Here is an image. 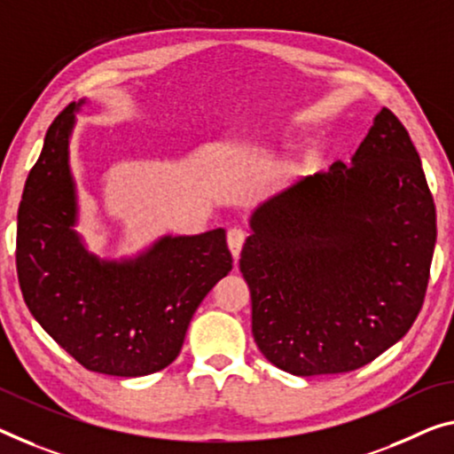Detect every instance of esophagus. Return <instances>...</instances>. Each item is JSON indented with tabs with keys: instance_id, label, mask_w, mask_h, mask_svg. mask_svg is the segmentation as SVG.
<instances>
[{
	"instance_id": "obj_1",
	"label": "esophagus",
	"mask_w": 454,
	"mask_h": 454,
	"mask_svg": "<svg viewBox=\"0 0 454 454\" xmlns=\"http://www.w3.org/2000/svg\"><path fill=\"white\" fill-rule=\"evenodd\" d=\"M246 237H247V233L243 231L241 227H231L227 231V246H229V249H231L235 262L239 260V254H241L243 243H246Z\"/></svg>"
}]
</instances>
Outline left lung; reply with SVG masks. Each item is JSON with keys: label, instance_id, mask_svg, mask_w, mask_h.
Listing matches in <instances>:
<instances>
[{"label": "left lung", "instance_id": "1", "mask_svg": "<svg viewBox=\"0 0 454 454\" xmlns=\"http://www.w3.org/2000/svg\"><path fill=\"white\" fill-rule=\"evenodd\" d=\"M239 270L251 333L292 375L347 373L395 345L422 309L436 208L412 139L383 107L351 158L255 208Z\"/></svg>", "mask_w": 454, "mask_h": 454}]
</instances>
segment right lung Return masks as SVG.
<instances>
[{"label": "right lung", "mask_w": 454, "mask_h": 454, "mask_svg": "<svg viewBox=\"0 0 454 454\" xmlns=\"http://www.w3.org/2000/svg\"><path fill=\"white\" fill-rule=\"evenodd\" d=\"M60 111L27 174L18 211L16 266L26 306L89 372L139 378L178 357L194 310L233 268L225 229L164 235L136 257L101 260L76 233L68 164L74 114Z\"/></svg>", "instance_id": "right-lung-1"}]
</instances>
